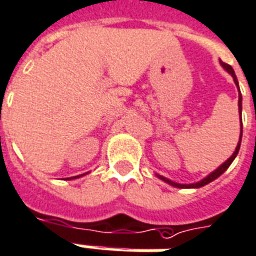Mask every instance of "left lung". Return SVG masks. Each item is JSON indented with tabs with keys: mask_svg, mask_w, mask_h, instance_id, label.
I'll return each instance as SVG.
<instances>
[{
	"mask_svg": "<svg viewBox=\"0 0 256 256\" xmlns=\"http://www.w3.org/2000/svg\"><path fill=\"white\" fill-rule=\"evenodd\" d=\"M221 62V65H222V68L226 70L228 74H232L233 80H234V84L238 86V78H236V74H234V70H233V68L230 66L229 64H225V62H222V61H220ZM238 92H240V90H238ZM238 112H240V120H242V94H238ZM242 135H243V122H240V140H238V146H236V150H234V152L232 154V156L230 158H228L226 161L224 162L220 168H217L216 170L212 172L208 176H206L203 180H200V182H194V184H178V182H172V180H169V178H166V177L164 176H160V174H156V177H160L162 182H168V184H170V186H173V187H177V188H200L203 187V186H206V184H208V182H212V180H216L217 177H220L221 174H222L230 166V164L233 162V160L236 158V156H238V150H240V143H242Z\"/></svg>",
	"mask_w": 256,
	"mask_h": 256,
	"instance_id": "left-lung-1",
	"label": "left lung"
}]
</instances>
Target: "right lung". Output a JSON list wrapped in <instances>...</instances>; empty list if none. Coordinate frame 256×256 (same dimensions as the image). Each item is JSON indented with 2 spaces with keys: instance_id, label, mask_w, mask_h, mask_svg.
Returning a JSON list of instances; mask_svg holds the SVG:
<instances>
[{
  "instance_id": "add662e5",
  "label": "right lung",
  "mask_w": 256,
  "mask_h": 256,
  "mask_svg": "<svg viewBox=\"0 0 256 256\" xmlns=\"http://www.w3.org/2000/svg\"><path fill=\"white\" fill-rule=\"evenodd\" d=\"M80 176H84V174H80ZM80 176H74V177H68V180H72V178H76V177H80Z\"/></svg>"
}]
</instances>
